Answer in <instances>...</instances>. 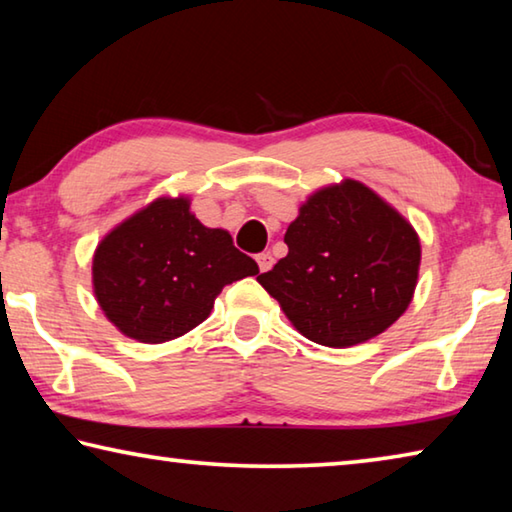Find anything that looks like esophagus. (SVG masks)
Returning a JSON list of instances; mask_svg holds the SVG:
<instances>
[{"label":"esophagus","instance_id":"1","mask_svg":"<svg viewBox=\"0 0 512 512\" xmlns=\"http://www.w3.org/2000/svg\"><path fill=\"white\" fill-rule=\"evenodd\" d=\"M255 259H257V264H259V271H262V273H266L268 268L273 266V255L271 253H259Z\"/></svg>","mask_w":512,"mask_h":512}]
</instances>
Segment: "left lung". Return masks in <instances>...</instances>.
<instances>
[{
    "label": "left lung",
    "instance_id": "1",
    "mask_svg": "<svg viewBox=\"0 0 512 512\" xmlns=\"http://www.w3.org/2000/svg\"><path fill=\"white\" fill-rule=\"evenodd\" d=\"M289 246L257 282L309 341L348 348L400 318L413 298L420 239L357 180L325 187L287 228Z\"/></svg>",
    "mask_w": 512,
    "mask_h": 512
}]
</instances>
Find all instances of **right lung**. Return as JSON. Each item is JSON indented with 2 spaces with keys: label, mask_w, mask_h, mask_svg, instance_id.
Here are the masks:
<instances>
[{
  "label": "right lung",
  "mask_w": 512,
  "mask_h": 512,
  "mask_svg": "<svg viewBox=\"0 0 512 512\" xmlns=\"http://www.w3.org/2000/svg\"><path fill=\"white\" fill-rule=\"evenodd\" d=\"M232 237L189 212L187 198H158L101 241L94 296L110 323L142 343L187 334L210 316L223 287L257 275Z\"/></svg>",
  "instance_id": "obj_1"
}]
</instances>
